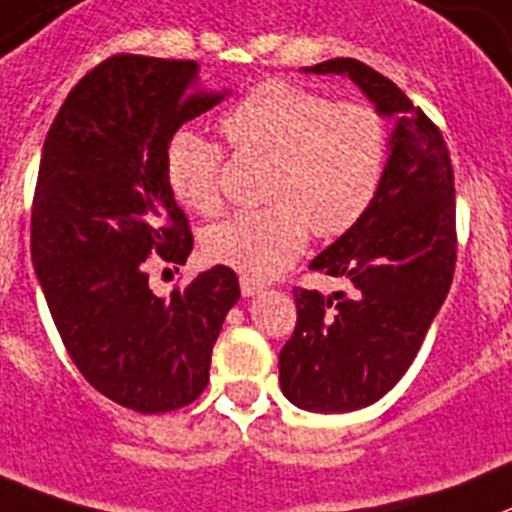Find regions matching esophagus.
I'll return each mask as SVG.
<instances>
[{
	"instance_id": "34e87169",
	"label": "esophagus",
	"mask_w": 512,
	"mask_h": 512,
	"mask_svg": "<svg viewBox=\"0 0 512 512\" xmlns=\"http://www.w3.org/2000/svg\"><path fill=\"white\" fill-rule=\"evenodd\" d=\"M261 289H264V286L256 284L253 279H241V294L243 296H256Z\"/></svg>"
}]
</instances>
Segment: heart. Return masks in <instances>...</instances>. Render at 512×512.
I'll use <instances>...</instances> for the list:
<instances>
[{
	"label": "heart",
	"instance_id": "1",
	"mask_svg": "<svg viewBox=\"0 0 512 512\" xmlns=\"http://www.w3.org/2000/svg\"><path fill=\"white\" fill-rule=\"evenodd\" d=\"M228 143L274 160L266 183L271 206L238 211L206 231L208 259L246 279H274L309 241L342 236L369 211L389 158L387 118L369 102H334L324 92L266 80L221 118ZM223 153L183 128L165 148V180L180 206L216 213Z\"/></svg>",
	"mask_w": 512,
	"mask_h": 512
}]
</instances>
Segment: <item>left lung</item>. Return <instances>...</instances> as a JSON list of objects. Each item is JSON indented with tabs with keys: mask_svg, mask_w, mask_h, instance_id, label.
Instances as JSON below:
<instances>
[{
	"mask_svg": "<svg viewBox=\"0 0 512 512\" xmlns=\"http://www.w3.org/2000/svg\"><path fill=\"white\" fill-rule=\"evenodd\" d=\"M301 72L349 77L394 120L377 198L309 264L354 294L294 289L296 329L279 354L284 397L332 415L377 402L415 362L455 274V178L437 125L392 80L352 57Z\"/></svg>",
	"mask_w": 512,
	"mask_h": 512,
	"instance_id": "1",
	"label": "left lung"
}]
</instances>
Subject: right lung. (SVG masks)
I'll return each instance as SVG.
<instances>
[{
  "label": "right lung",
  "instance_id": "add662e5",
  "mask_svg": "<svg viewBox=\"0 0 512 512\" xmlns=\"http://www.w3.org/2000/svg\"><path fill=\"white\" fill-rule=\"evenodd\" d=\"M226 95L203 92L191 60L115 55L72 87L42 148L32 264L50 314L82 377L143 415L198 399L241 296L236 274L213 266L163 299L145 264L183 266L193 251L165 148Z\"/></svg>",
  "mask_w": 512,
  "mask_h": 512
}]
</instances>
